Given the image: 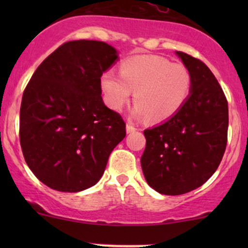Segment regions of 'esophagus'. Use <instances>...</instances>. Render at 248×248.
Here are the masks:
<instances>
[{
	"label": "esophagus",
	"instance_id": "esophagus-1",
	"mask_svg": "<svg viewBox=\"0 0 248 248\" xmlns=\"http://www.w3.org/2000/svg\"><path fill=\"white\" fill-rule=\"evenodd\" d=\"M126 130H127V133L128 134H130V133H134L136 130V128L133 126L132 124H130V122H127V126H126Z\"/></svg>",
	"mask_w": 248,
	"mask_h": 248
}]
</instances>
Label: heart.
<instances>
[{
	"instance_id": "1",
	"label": "heart",
	"mask_w": 248,
	"mask_h": 248,
	"mask_svg": "<svg viewBox=\"0 0 248 248\" xmlns=\"http://www.w3.org/2000/svg\"><path fill=\"white\" fill-rule=\"evenodd\" d=\"M192 87V78L184 65L172 64L157 56H135L121 64L120 76L108 70L101 76L106 104L120 110L129 101L132 92L136 102L133 114L153 124L175 116L186 105Z\"/></svg>"
}]
</instances>
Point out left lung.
<instances>
[{"mask_svg": "<svg viewBox=\"0 0 248 248\" xmlns=\"http://www.w3.org/2000/svg\"><path fill=\"white\" fill-rule=\"evenodd\" d=\"M189 70L192 87L182 109L146 129L141 167L147 183L162 195L197 189L215 173L227 143L229 106L220 85L199 59L176 51Z\"/></svg>", "mask_w": 248, "mask_h": 248, "instance_id": "left-lung-1", "label": "left lung"}]
</instances>
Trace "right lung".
Segmentation results:
<instances>
[{"mask_svg":"<svg viewBox=\"0 0 248 248\" xmlns=\"http://www.w3.org/2000/svg\"><path fill=\"white\" fill-rule=\"evenodd\" d=\"M118 58L105 42L71 41L46 57L28 82L19 141L28 167L51 189L78 192L94 186L126 136L121 115L101 98L102 73Z\"/></svg>","mask_w":248,"mask_h":248,"instance_id":"add662e5","label":"right lung"}]
</instances>
